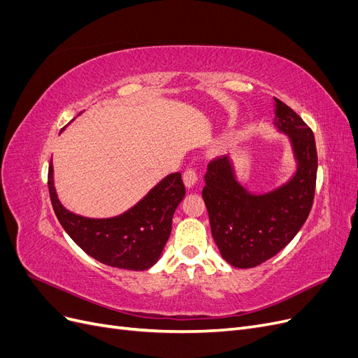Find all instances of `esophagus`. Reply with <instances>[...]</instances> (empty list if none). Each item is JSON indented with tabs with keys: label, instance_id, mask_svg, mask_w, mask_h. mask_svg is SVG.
I'll use <instances>...</instances> for the list:
<instances>
[{
	"label": "esophagus",
	"instance_id": "obj_1",
	"mask_svg": "<svg viewBox=\"0 0 358 358\" xmlns=\"http://www.w3.org/2000/svg\"><path fill=\"white\" fill-rule=\"evenodd\" d=\"M197 180H199V175H197L196 169L188 167L185 171H183V182H185V185L188 188H192L194 185H196Z\"/></svg>",
	"mask_w": 358,
	"mask_h": 358
}]
</instances>
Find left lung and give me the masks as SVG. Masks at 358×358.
I'll return each mask as SVG.
<instances>
[{
    "mask_svg": "<svg viewBox=\"0 0 358 358\" xmlns=\"http://www.w3.org/2000/svg\"><path fill=\"white\" fill-rule=\"evenodd\" d=\"M275 125L289 137L296 175L279 188L251 194L236 180L230 158H213L206 171L203 200L215 243L227 263L251 268L284 249L308 220L315 196L318 157L305 121L275 99Z\"/></svg>",
    "mask_w": 358,
    "mask_h": 358,
    "instance_id": "obj_1",
    "label": "left lung"
}]
</instances>
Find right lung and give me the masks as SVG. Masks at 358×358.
I'll use <instances>...</instances> for the list:
<instances>
[{"label": "right lung", "instance_id": "1", "mask_svg": "<svg viewBox=\"0 0 358 358\" xmlns=\"http://www.w3.org/2000/svg\"><path fill=\"white\" fill-rule=\"evenodd\" d=\"M48 185L53 210L71 239L96 262L127 270H146L158 262L171 233L173 215L185 197L180 173H171L125 213L94 220L61 204L53 185L52 162Z\"/></svg>", "mask_w": 358, "mask_h": 358}]
</instances>
